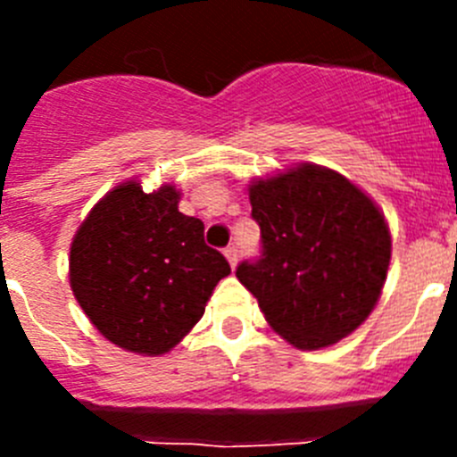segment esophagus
Returning <instances> with one entry per match:
<instances>
[{
    "label": "esophagus",
    "mask_w": 457,
    "mask_h": 457,
    "mask_svg": "<svg viewBox=\"0 0 457 457\" xmlns=\"http://www.w3.org/2000/svg\"><path fill=\"white\" fill-rule=\"evenodd\" d=\"M224 256H226V261L231 263V268H236V265H237V247L228 245V247L224 249Z\"/></svg>",
    "instance_id": "esophagus-1"
}]
</instances>
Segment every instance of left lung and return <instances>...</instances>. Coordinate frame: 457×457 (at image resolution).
<instances>
[{
	"mask_svg": "<svg viewBox=\"0 0 457 457\" xmlns=\"http://www.w3.org/2000/svg\"><path fill=\"white\" fill-rule=\"evenodd\" d=\"M261 256L240 284L295 348L318 350L353 334L378 304L391 236L378 205L348 179L302 164L249 187Z\"/></svg>",
	"mask_w": 457,
	"mask_h": 457,
	"instance_id": "left-lung-1",
	"label": "left lung"
}]
</instances>
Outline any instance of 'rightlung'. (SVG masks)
Wrapping results in <instances>:
<instances>
[{
    "label": "right lung",
    "instance_id": "right-lung-1",
    "mask_svg": "<svg viewBox=\"0 0 457 457\" xmlns=\"http://www.w3.org/2000/svg\"><path fill=\"white\" fill-rule=\"evenodd\" d=\"M179 201L173 185L146 194L130 180L104 194L72 237V293L98 332L130 353H169L231 274Z\"/></svg>",
    "mask_w": 457,
    "mask_h": 457
}]
</instances>
